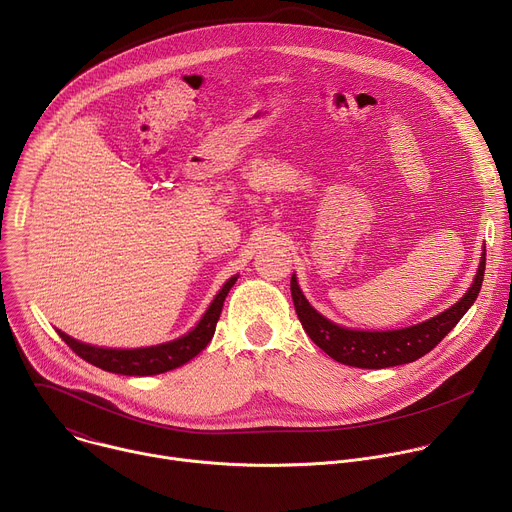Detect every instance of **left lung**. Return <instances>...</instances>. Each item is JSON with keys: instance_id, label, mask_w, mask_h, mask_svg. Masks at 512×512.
Here are the masks:
<instances>
[{"instance_id": "8db88e82", "label": "left lung", "mask_w": 512, "mask_h": 512, "mask_svg": "<svg viewBox=\"0 0 512 512\" xmlns=\"http://www.w3.org/2000/svg\"><path fill=\"white\" fill-rule=\"evenodd\" d=\"M484 267L486 251L482 253L480 267L472 287L456 306L427 322L403 330L362 332L332 324L308 304L296 281V275H291V298H294V306L304 330L328 356L342 364H348V367L387 369L421 358L446 338V334L460 322V318L470 310V306L478 298L484 279Z\"/></svg>"}]
</instances>
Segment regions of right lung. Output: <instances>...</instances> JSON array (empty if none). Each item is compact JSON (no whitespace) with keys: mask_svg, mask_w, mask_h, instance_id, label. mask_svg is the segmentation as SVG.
Listing matches in <instances>:
<instances>
[{"mask_svg":"<svg viewBox=\"0 0 512 512\" xmlns=\"http://www.w3.org/2000/svg\"><path fill=\"white\" fill-rule=\"evenodd\" d=\"M237 277H231L223 289L218 291L216 298L212 300L210 308L198 322V326L188 332L186 336L160 344V346H150V348H133V350H115V348H97L89 346L83 342L72 340L64 332H58L60 338L75 350L83 360L95 364V367L117 373V375H127V377H148V375H160L172 369L182 367L184 362L194 358L200 350L206 348V344L214 336V328L218 318H221L225 298L229 294V289L235 285Z\"/></svg>","mask_w":512,"mask_h":512,"instance_id":"add662e5","label":"right lung"}]
</instances>
